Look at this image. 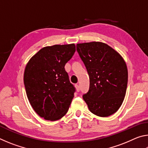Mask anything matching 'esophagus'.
I'll return each instance as SVG.
<instances>
[{
	"mask_svg": "<svg viewBox=\"0 0 148 148\" xmlns=\"http://www.w3.org/2000/svg\"><path fill=\"white\" fill-rule=\"evenodd\" d=\"M75 87H76V91H77V92H79V86L78 85H75Z\"/></svg>",
	"mask_w": 148,
	"mask_h": 148,
	"instance_id": "34e87169",
	"label": "esophagus"
}]
</instances>
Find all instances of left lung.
Segmentation results:
<instances>
[{"label": "left lung", "instance_id": "obj_1", "mask_svg": "<svg viewBox=\"0 0 148 148\" xmlns=\"http://www.w3.org/2000/svg\"><path fill=\"white\" fill-rule=\"evenodd\" d=\"M76 49L89 76V89L83 99L90 112L100 117L116 113L123 102L128 82L124 59L100 42L77 44Z\"/></svg>", "mask_w": 148, "mask_h": 148}]
</instances>
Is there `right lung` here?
Here are the masks:
<instances>
[{"label":"right lung","mask_w":148,"mask_h":148,"mask_svg":"<svg viewBox=\"0 0 148 148\" xmlns=\"http://www.w3.org/2000/svg\"><path fill=\"white\" fill-rule=\"evenodd\" d=\"M75 51L74 44L44 47L26 65L23 81L27 98L44 119L56 121L68 112L75 88L64 66Z\"/></svg>","instance_id":"right-lung-1"}]
</instances>
